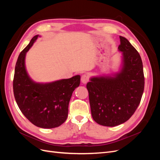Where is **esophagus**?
Masks as SVG:
<instances>
[{"label": "esophagus", "instance_id": "obj_1", "mask_svg": "<svg viewBox=\"0 0 160 160\" xmlns=\"http://www.w3.org/2000/svg\"><path fill=\"white\" fill-rule=\"evenodd\" d=\"M81 80L83 84H86L89 81V77L86 75H83L81 77Z\"/></svg>", "mask_w": 160, "mask_h": 160}]
</instances>
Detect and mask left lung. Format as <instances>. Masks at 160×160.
<instances>
[{"label": "left lung", "mask_w": 160, "mask_h": 160, "mask_svg": "<svg viewBox=\"0 0 160 160\" xmlns=\"http://www.w3.org/2000/svg\"><path fill=\"white\" fill-rule=\"evenodd\" d=\"M119 38L122 71L114 77H93L87 84L92 118L103 126L114 127L128 121L136 111L144 90L141 57L126 38Z\"/></svg>", "instance_id": "obj_1"}]
</instances>
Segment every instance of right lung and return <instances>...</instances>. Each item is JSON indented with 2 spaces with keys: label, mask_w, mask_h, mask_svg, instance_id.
Segmentation results:
<instances>
[{
  "label": "right lung",
  "mask_w": 160,
  "mask_h": 160,
  "mask_svg": "<svg viewBox=\"0 0 160 160\" xmlns=\"http://www.w3.org/2000/svg\"><path fill=\"white\" fill-rule=\"evenodd\" d=\"M38 35L33 37L18 55L14 69L13 93L19 109L32 124L41 128L59 127L68 116V107L72 92L80 84V76L49 83H37L25 69L26 52Z\"/></svg>",
  "instance_id": "add662e5"
}]
</instances>
